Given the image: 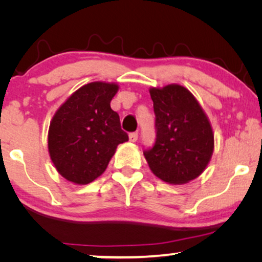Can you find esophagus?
I'll return each mask as SVG.
<instances>
[{
  "mask_svg": "<svg viewBox=\"0 0 262 262\" xmlns=\"http://www.w3.org/2000/svg\"><path fill=\"white\" fill-rule=\"evenodd\" d=\"M128 139H130V142H136L138 139V134L137 132H131L130 135H128Z\"/></svg>",
  "mask_w": 262,
  "mask_h": 262,
  "instance_id": "obj_1",
  "label": "esophagus"
}]
</instances>
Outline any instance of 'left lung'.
Segmentation results:
<instances>
[{"label":"left lung","mask_w":262,"mask_h":262,"mask_svg":"<svg viewBox=\"0 0 262 262\" xmlns=\"http://www.w3.org/2000/svg\"><path fill=\"white\" fill-rule=\"evenodd\" d=\"M156 141L144 149L150 169L168 184L198 178L213 152V132L192 93L179 84L151 88Z\"/></svg>","instance_id":"8db88e82"}]
</instances>
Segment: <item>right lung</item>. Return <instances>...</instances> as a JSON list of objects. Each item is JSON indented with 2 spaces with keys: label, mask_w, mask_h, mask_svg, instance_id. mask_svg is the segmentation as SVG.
Listing matches in <instances>:
<instances>
[{
  "label": "right lung",
  "mask_w": 262,
  "mask_h": 262,
  "mask_svg": "<svg viewBox=\"0 0 262 262\" xmlns=\"http://www.w3.org/2000/svg\"><path fill=\"white\" fill-rule=\"evenodd\" d=\"M118 85L92 82L77 89L52 118L49 152L58 173L74 184L87 185L99 178L120 143L119 114L111 108Z\"/></svg>",
  "instance_id": "add662e5"
}]
</instances>
